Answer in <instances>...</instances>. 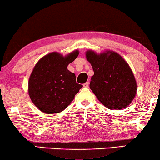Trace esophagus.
I'll list each match as a JSON object with an SVG mask.
<instances>
[{
	"mask_svg": "<svg viewBox=\"0 0 160 160\" xmlns=\"http://www.w3.org/2000/svg\"><path fill=\"white\" fill-rule=\"evenodd\" d=\"M89 82H87L86 83H84V84H83V86H84V87H89Z\"/></svg>",
	"mask_w": 160,
	"mask_h": 160,
	"instance_id": "obj_1",
	"label": "esophagus"
}]
</instances>
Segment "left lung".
I'll return each instance as SVG.
<instances>
[{
	"label": "left lung",
	"instance_id": "8db88e82",
	"mask_svg": "<svg viewBox=\"0 0 160 160\" xmlns=\"http://www.w3.org/2000/svg\"><path fill=\"white\" fill-rule=\"evenodd\" d=\"M87 60L94 71L90 84L98 100L109 109H123L134 99L137 84L128 62L117 52L100 54L88 50Z\"/></svg>",
	"mask_w": 160,
	"mask_h": 160
}]
</instances>
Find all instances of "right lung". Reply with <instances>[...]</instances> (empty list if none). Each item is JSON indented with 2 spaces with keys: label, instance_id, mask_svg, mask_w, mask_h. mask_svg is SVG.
Segmentation results:
<instances>
[{
  "label": "right lung",
  "instance_id": "1",
  "mask_svg": "<svg viewBox=\"0 0 160 160\" xmlns=\"http://www.w3.org/2000/svg\"><path fill=\"white\" fill-rule=\"evenodd\" d=\"M78 50L63 57L52 52L43 57L32 70L28 82L32 102L46 113L62 111L72 102L82 85L77 84L76 75L67 69L78 55Z\"/></svg>",
  "mask_w": 160,
  "mask_h": 160
}]
</instances>
